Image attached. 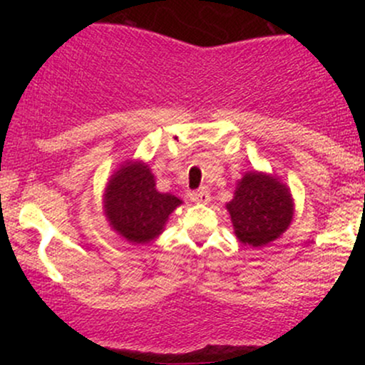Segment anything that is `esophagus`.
<instances>
[{"label":"esophagus","mask_w":365,"mask_h":365,"mask_svg":"<svg viewBox=\"0 0 365 365\" xmlns=\"http://www.w3.org/2000/svg\"><path fill=\"white\" fill-rule=\"evenodd\" d=\"M190 199L197 204H207L209 200H211V195H209V192L206 190V188H200V190L192 192Z\"/></svg>","instance_id":"obj_1"}]
</instances>
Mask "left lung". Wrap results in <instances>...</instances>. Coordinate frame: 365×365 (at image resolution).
<instances>
[{
  "label": "left lung",
  "instance_id": "obj_1",
  "mask_svg": "<svg viewBox=\"0 0 365 365\" xmlns=\"http://www.w3.org/2000/svg\"><path fill=\"white\" fill-rule=\"evenodd\" d=\"M226 209L238 240L252 247L271 244L287 232L293 220V199L288 187L262 171L244 175Z\"/></svg>",
  "mask_w": 365,
  "mask_h": 365
}]
</instances>
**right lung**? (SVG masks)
Here are the masks:
<instances>
[{
    "instance_id": "1",
    "label": "right lung",
    "mask_w": 365,
    "mask_h": 365,
    "mask_svg": "<svg viewBox=\"0 0 365 365\" xmlns=\"http://www.w3.org/2000/svg\"><path fill=\"white\" fill-rule=\"evenodd\" d=\"M103 202L104 215L120 237L130 244H149L161 235L182 200L156 190V180L145 163L128 161L111 175Z\"/></svg>"
}]
</instances>
